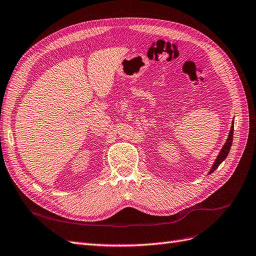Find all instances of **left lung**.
<instances>
[{
	"label": "left lung",
	"mask_w": 256,
	"mask_h": 256,
	"mask_svg": "<svg viewBox=\"0 0 256 256\" xmlns=\"http://www.w3.org/2000/svg\"><path fill=\"white\" fill-rule=\"evenodd\" d=\"M232 140H234V122H232V126H231V130H230V133H229V138H228L227 142H226V144L224 145L222 150H220V152H219V155H218V157H217V159H216L215 164H214V166H212V168L210 174H212V172L215 171V170L218 168V166L220 164L224 162V160L226 159V157L228 156L229 150H230V148H231V145H232Z\"/></svg>",
	"instance_id": "1"
}]
</instances>
